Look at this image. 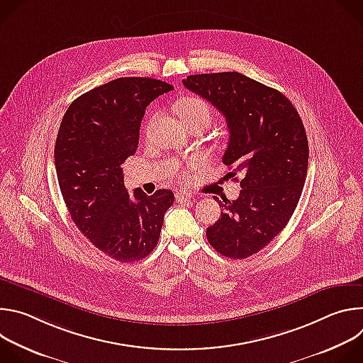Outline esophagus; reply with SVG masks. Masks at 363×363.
I'll return each instance as SVG.
<instances>
[{
  "mask_svg": "<svg viewBox=\"0 0 363 363\" xmlns=\"http://www.w3.org/2000/svg\"><path fill=\"white\" fill-rule=\"evenodd\" d=\"M177 201L179 203H188V202L192 201V195L189 192H186V191H178L177 192Z\"/></svg>",
  "mask_w": 363,
  "mask_h": 363,
  "instance_id": "1",
  "label": "esophagus"
}]
</instances>
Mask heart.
<instances>
[{"mask_svg": "<svg viewBox=\"0 0 363 363\" xmlns=\"http://www.w3.org/2000/svg\"><path fill=\"white\" fill-rule=\"evenodd\" d=\"M175 111L181 121L186 125L191 123H202L203 126H208L213 121V108L210 106L208 101H205L203 99L198 96H185L181 97L175 103ZM198 164V160H191L186 165V168H179L175 171V177L179 181H185L188 178V168H192Z\"/></svg>", "mask_w": 363, "mask_h": 363, "instance_id": "b5f03b06", "label": "heart"}]
</instances>
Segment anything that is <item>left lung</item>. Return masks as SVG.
Here are the masks:
<instances>
[{
    "label": "left lung",
    "mask_w": 363,
    "mask_h": 363,
    "mask_svg": "<svg viewBox=\"0 0 363 363\" xmlns=\"http://www.w3.org/2000/svg\"><path fill=\"white\" fill-rule=\"evenodd\" d=\"M182 83L225 116L223 162L230 177H244L235 201L216 196L221 217L206 238L225 257L247 258L273 241L298 203L308 162L303 122L283 93L237 72L194 74Z\"/></svg>",
    "instance_id": "obj_1"
}]
</instances>
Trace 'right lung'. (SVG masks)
<instances>
[{
    "label": "right lung",
    "instance_id": "right-lung-1",
    "mask_svg": "<svg viewBox=\"0 0 363 363\" xmlns=\"http://www.w3.org/2000/svg\"><path fill=\"white\" fill-rule=\"evenodd\" d=\"M174 87L150 77H121L79 96L66 111L55 146L63 199L76 227L121 263L157 247L174 192L126 191L122 164L136 152L145 109Z\"/></svg>",
    "mask_w": 363,
    "mask_h": 363
}]
</instances>
